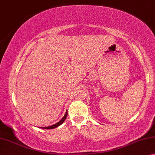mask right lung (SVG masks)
Listing matches in <instances>:
<instances>
[{
  "label": "right lung",
  "instance_id": "right-lung-1",
  "mask_svg": "<svg viewBox=\"0 0 155 155\" xmlns=\"http://www.w3.org/2000/svg\"><path fill=\"white\" fill-rule=\"evenodd\" d=\"M67 111L66 112V114H64V116L63 117V118L61 119L60 121H58V123H56L55 124H53V125H52V126H47V127H41V128H45V129H53V128H55L58 127L59 126H60L61 124H62L63 122L64 121V120L67 118Z\"/></svg>",
  "mask_w": 155,
  "mask_h": 155
}]
</instances>
